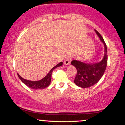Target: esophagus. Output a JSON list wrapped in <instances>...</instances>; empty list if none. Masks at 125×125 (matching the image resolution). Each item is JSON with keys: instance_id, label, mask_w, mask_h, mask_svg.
<instances>
[{"instance_id": "1", "label": "esophagus", "mask_w": 125, "mask_h": 125, "mask_svg": "<svg viewBox=\"0 0 125 125\" xmlns=\"http://www.w3.org/2000/svg\"><path fill=\"white\" fill-rule=\"evenodd\" d=\"M72 59V57L71 56H70V55L67 56L64 61V64H66V65H69V64H70Z\"/></svg>"}]
</instances>
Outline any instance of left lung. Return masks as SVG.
Returning a JSON list of instances; mask_svg holds the SVG:
<instances>
[{
    "label": "left lung",
    "mask_w": 125,
    "mask_h": 125,
    "mask_svg": "<svg viewBox=\"0 0 125 125\" xmlns=\"http://www.w3.org/2000/svg\"><path fill=\"white\" fill-rule=\"evenodd\" d=\"M96 33L100 40L104 44V54L102 59L96 63H86L82 62L73 60L71 62V64L74 66L77 69V74L74 79V83L77 86L86 88L94 86L101 79L104 75L107 66V49L106 44L102 36L96 30H94Z\"/></svg>",
    "instance_id": "8db88e82"
}]
</instances>
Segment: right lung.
Instances as JSON below:
<instances>
[{"label": "right lung", "mask_w": 125, "mask_h": 125, "mask_svg": "<svg viewBox=\"0 0 125 125\" xmlns=\"http://www.w3.org/2000/svg\"><path fill=\"white\" fill-rule=\"evenodd\" d=\"M63 64V62H60L59 63L56 65L55 66L53 67L52 69L49 72V73L47 74V75L45 77H43L42 79L39 80V81H29V80H26L25 79H23L21 77V76L18 73V76L19 78L21 80V82L23 83L24 84H26L27 86H28L30 88L33 89H44L46 87L49 86L51 82V76L52 72L53 71L54 69L56 67L61 66Z\"/></svg>", "instance_id": "right-lung-1"}]
</instances>
